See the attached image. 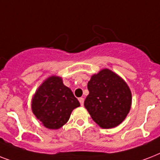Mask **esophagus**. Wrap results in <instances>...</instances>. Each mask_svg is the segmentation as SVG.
Wrapping results in <instances>:
<instances>
[{"label":"esophagus","mask_w":160,"mask_h":160,"mask_svg":"<svg viewBox=\"0 0 160 160\" xmlns=\"http://www.w3.org/2000/svg\"><path fill=\"white\" fill-rule=\"evenodd\" d=\"M79 101H80V104L81 106H83L84 105V101H85V99L84 98H79Z\"/></svg>","instance_id":"1"}]
</instances>
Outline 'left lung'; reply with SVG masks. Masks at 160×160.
I'll use <instances>...</instances> for the list:
<instances>
[{"label":"left lung","mask_w":160,"mask_h":160,"mask_svg":"<svg viewBox=\"0 0 160 160\" xmlns=\"http://www.w3.org/2000/svg\"><path fill=\"white\" fill-rule=\"evenodd\" d=\"M87 87L89 95L84 105L94 121L104 129L119 125L131 106V92L126 83L105 69L93 75Z\"/></svg>","instance_id":"8db88e82"}]
</instances>
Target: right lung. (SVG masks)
<instances>
[{
    "label": "right lung",
    "mask_w": 160,
    "mask_h": 160,
    "mask_svg": "<svg viewBox=\"0 0 160 160\" xmlns=\"http://www.w3.org/2000/svg\"><path fill=\"white\" fill-rule=\"evenodd\" d=\"M80 102L64 85L61 78L51 76L39 87L32 100V111L44 126L51 129L62 127Z\"/></svg>",
    "instance_id": "add662e5"
}]
</instances>
